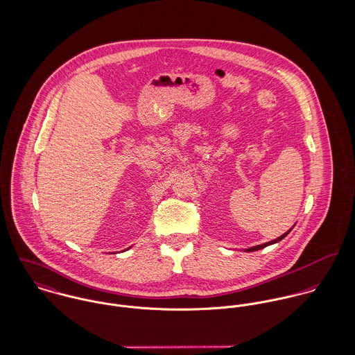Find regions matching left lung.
<instances>
[{
	"instance_id": "obj_1",
	"label": "left lung",
	"mask_w": 355,
	"mask_h": 355,
	"mask_svg": "<svg viewBox=\"0 0 355 355\" xmlns=\"http://www.w3.org/2000/svg\"><path fill=\"white\" fill-rule=\"evenodd\" d=\"M288 232L290 231H287L284 235H282L280 238H277V239H275V241H270V242H268V243H263V245H259V246H254L252 249H249L248 252H255V250H261V249H263V248H266V246H269V245H273V243H277L279 241H282L284 236H287L288 235Z\"/></svg>"
}]
</instances>
